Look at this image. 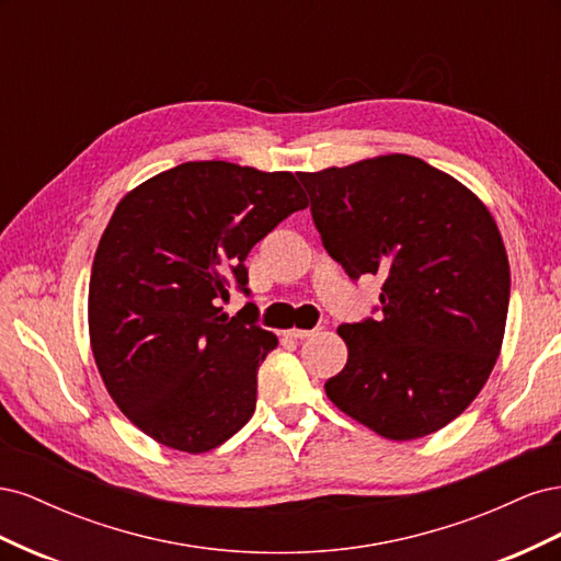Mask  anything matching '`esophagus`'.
Wrapping results in <instances>:
<instances>
[{"mask_svg":"<svg viewBox=\"0 0 561 561\" xmlns=\"http://www.w3.org/2000/svg\"><path fill=\"white\" fill-rule=\"evenodd\" d=\"M318 330H299V328H293V330H287L285 334L287 336H293V339H309V336H313Z\"/></svg>","mask_w":561,"mask_h":561,"instance_id":"1","label":"esophagus"}]
</instances>
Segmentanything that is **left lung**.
Masks as SVG:
<instances>
[{"label": "left lung", "instance_id": "left-lung-1", "mask_svg": "<svg viewBox=\"0 0 561 561\" xmlns=\"http://www.w3.org/2000/svg\"><path fill=\"white\" fill-rule=\"evenodd\" d=\"M325 250L351 278L381 276V316L339 325L348 360L328 398L388 439L445 428L501 353L511 266L484 203L410 154L299 173Z\"/></svg>", "mask_w": 561, "mask_h": 561}]
</instances>
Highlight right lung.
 <instances>
[{"label":"right lung","instance_id":"1","mask_svg":"<svg viewBox=\"0 0 561 561\" xmlns=\"http://www.w3.org/2000/svg\"><path fill=\"white\" fill-rule=\"evenodd\" d=\"M309 198L293 173L190 161L130 190L98 243L89 336L118 410L159 445L203 454L239 433L257 402L274 332L217 299L248 290L254 243Z\"/></svg>","mask_w":561,"mask_h":561}]
</instances>
